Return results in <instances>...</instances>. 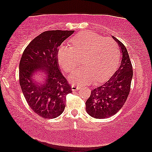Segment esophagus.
<instances>
[{"instance_id": "esophagus-1", "label": "esophagus", "mask_w": 152, "mask_h": 152, "mask_svg": "<svg viewBox=\"0 0 152 152\" xmlns=\"http://www.w3.org/2000/svg\"><path fill=\"white\" fill-rule=\"evenodd\" d=\"M72 91H78V90H80L81 88H82V86H80V85H75V84H72Z\"/></svg>"}]
</instances>
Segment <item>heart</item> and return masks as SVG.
<instances>
[{
  "label": "heart",
  "instance_id": "heart-1",
  "mask_svg": "<svg viewBox=\"0 0 152 152\" xmlns=\"http://www.w3.org/2000/svg\"><path fill=\"white\" fill-rule=\"evenodd\" d=\"M70 43L71 47L61 45L59 48L57 59L63 69L72 72L80 65L82 57L84 65L70 75L72 83L102 82L115 71L120 62V52L113 39L84 31L72 37Z\"/></svg>",
  "mask_w": 152,
  "mask_h": 152
}]
</instances>
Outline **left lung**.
Instances as JSON below:
<instances>
[{
	"mask_svg": "<svg viewBox=\"0 0 152 152\" xmlns=\"http://www.w3.org/2000/svg\"><path fill=\"white\" fill-rule=\"evenodd\" d=\"M121 48L122 61L117 71L107 82L91 91L86 102V110L93 118L102 119L115 115L125 103L129 94L133 77L132 64L126 47L113 37Z\"/></svg>",
	"mask_w": 152,
	"mask_h": 152,
	"instance_id": "left-lung-1",
	"label": "left lung"
}]
</instances>
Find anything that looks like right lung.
I'll return each instance as SVG.
<instances>
[{
    "mask_svg": "<svg viewBox=\"0 0 152 152\" xmlns=\"http://www.w3.org/2000/svg\"><path fill=\"white\" fill-rule=\"evenodd\" d=\"M74 30H49L33 39L24 50L19 64V83L28 105L37 115L46 119L59 116L65 109L70 84L59 70L57 50ZM44 72L42 84L32 76Z\"/></svg>",
    "mask_w": 152,
    "mask_h": 152,
    "instance_id": "right-lung-1",
    "label": "right lung"
}]
</instances>
